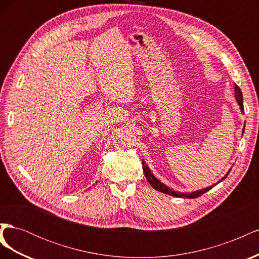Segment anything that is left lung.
I'll list each match as a JSON object with an SVG mask.
<instances>
[{"label": "left lung", "instance_id": "1", "mask_svg": "<svg viewBox=\"0 0 259 259\" xmlns=\"http://www.w3.org/2000/svg\"><path fill=\"white\" fill-rule=\"evenodd\" d=\"M234 93H236V99H237L238 104H239V106H240L241 111L243 112V111H244V107H243V95H242V92H241L240 88H239V86H238L237 84H234ZM244 130H245V128L243 127L242 133H244ZM142 163H143V169H144V171H145V176H146V178H147V180H148V183L152 186V188H154L155 190H158V191H160V192H163V193L168 194V195H173V197H176V198H186V199H194V198H198V197H200V195H202L203 193H205L206 191L210 190L211 188L215 187V186L219 183V182H218V183L215 184L214 186H210V187L204 188V189H201V190L193 191V192H191V193H187V192H176V191H174V190H171L170 188H168L167 186L162 184L158 178H155L154 175L151 173L150 168L148 167V165H147L146 162H145L144 160H143ZM230 170H231V169H229V171L225 175V177H223V178L221 179V182H222V180H224L227 176H228V174L230 173Z\"/></svg>", "mask_w": 259, "mask_h": 259}]
</instances>
